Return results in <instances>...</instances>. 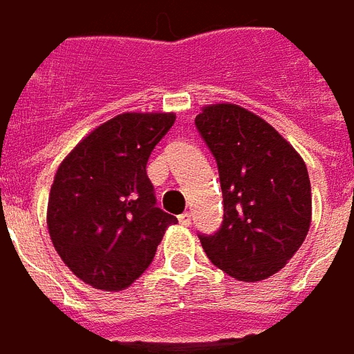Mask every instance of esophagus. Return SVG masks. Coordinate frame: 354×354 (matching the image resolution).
I'll use <instances>...</instances> for the list:
<instances>
[{
    "label": "esophagus",
    "instance_id": "1",
    "mask_svg": "<svg viewBox=\"0 0 354 354\" xmlns=\"http://www.w3.org/2000/svg\"><path fill=\"white\" fill-rule=\"evenodd\" d=\"M178 220L182 225H192V220H193V214L192 212H184V214L178 216Z\"/></svg>",
    "mask_w": 354,
    "mask_h": 354
}]
</instances>
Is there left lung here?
<instances>
[{"label": "left lung", "instance_id": "8db88e82", "mask_svg": "<svg viewBox=\"0 0 354 354\" xmlns=\"http://www.w3.org/2000/svg\"><path fill=\"white\" fill-rule=\"evenodd\" d=\"M197 131L218 162L223 222L199 235L208 260L245 282L288 263L311 225V182L301 155L271 124L237 104H208Z\"/></svg>", "mask_w": 354, "mask_h": 354}]
</instances>
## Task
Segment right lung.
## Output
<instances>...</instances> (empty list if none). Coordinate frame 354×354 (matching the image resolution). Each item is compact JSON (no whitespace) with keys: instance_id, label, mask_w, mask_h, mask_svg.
Masks as SVG:
<instances>
[{"instance_id":"1","label":"right lung","mask_w":354,"mask_h":354,"mask_svg":"<svg viewBox=\"0 0 354 354\" xmlns=\"http://www.w3.org/2000/svg\"><path fill=\"white\" fill-rule=\"evenodd\" d=\"M174 121L176 113H121L88 132L60 162L47 227L58 256L88 286L129 288L178 222L157 207L146 172Z\"/></svg>"}]
</instances>
